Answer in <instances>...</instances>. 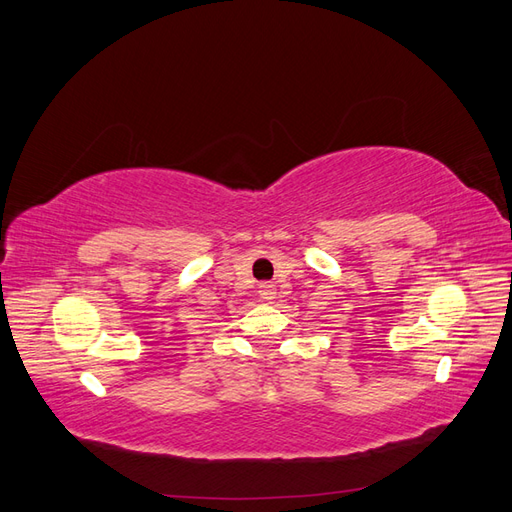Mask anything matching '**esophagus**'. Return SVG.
I'll list each match as a JSON object with an SVG mask.
<instances>
[{
	"label": "esophagus",
	"instance_id": "esophagus-1",
	"mask_svg": "<svg viewBox=\"0 0 512 512\" xmlns=\"http://www.w3.org/2000/svg\"><path fill=\"white\" fill-rule=\"evenodd\" d=\"M258 288H260V290H258L260 299H265V301L275 299V284H273V282H262Z\"/></svg>",
	"mask_w": 512,
	"mask_h": 512
}]
</instances>
